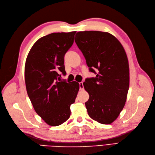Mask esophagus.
<instances>
[{
  "instance_id": "34e87169",
  "label": "esophagus",
  "mask_w": 155,
  "mask_h": 155,
  "mask_svg": "<svg viewBox=\"0 0 155 155\" xmlns=\"http://www.w3.org/2000/svg\"><path fill=\"white\" fill-rule=\"evenodd\" d=\"M79 84V89H80L81 91L83 90V82H80Z\"/></svg>"
}]
</instances>
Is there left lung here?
I'll return each instance as SVG.
<instances>
[{"label": "left lung", "mask_w": 155, "mask_h": 155, "mask_svg": "<svg viewBox=\"0 0 155 155\" xmlns=\"http://www.w3.org/2000/svg\"><path fill=\"white\" fill-rule=\"evenodd\" d=\"M75 42L96 78L83 83L89 99L88 114L102 124H110L124 109L129 87L127 56L120 42L108 32L79 31ZM98 69L97 74L94 70Z\"/></svg>", "instance_id": "8db88e82"}]
</instances>
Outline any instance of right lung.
<instances>
[{
  "label": "right lung",
  "mask_w": 155,
  "mask_h": 155,
  "mask_svg": "<svg viewBox=\"0 0 155 155\" xmlns=\"http://www.w3.org/2000/svg\"><path fill=\"white\" fill-rule=\"evenodd\" d=\"M76 31L52 33L41 37L27 56L25 78L28 95L34 109L45 122L58 126L70 116V105L79 89L76 81L67 83L64 56L74 43Z\"/></svg>",
  "instance_id": "right-lung-1"
}]
</instances>
